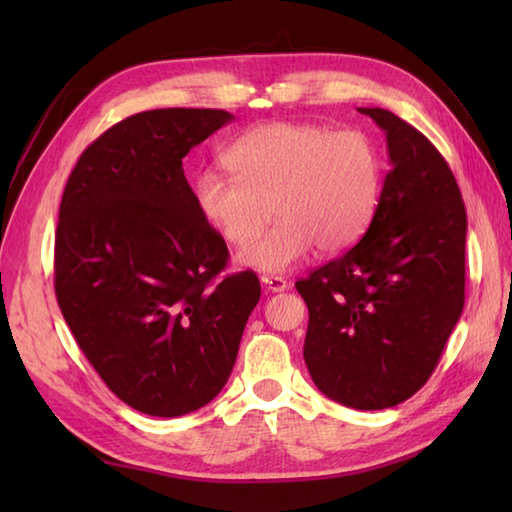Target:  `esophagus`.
I'll return each instance as SVG.
<instances>
[{
	"label": "esophagus",
	"instance_id": "1",
	"mask_svg": "<svg viewBox=\"0 0 512 512\" xmlns=\"http://www.w3.org/2000/svg\"><path fill=\"white\" fill-rule=\"evenodd\" d=\"M262 284L270 292H284L288 288V281L284 277H273V275H264Z\"/></svg>",
	"mask_w": 512,
	"mask_h": 512
}]
</instances>
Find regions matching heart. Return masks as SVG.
<instances>
[{
    "label": "heart",
    "mask_w": 512,
    "mask_h": 512,
    "mask_svg": "<svg viewBox=\"0 0 512 512\" xmlns=\"http://www.w3.org/2000/svg\"><path fill=\"white\" fill-rule=\"evenodd\" d=\"M233 178L200 173L195 206L228 246L252 243L269 219L276 226L239 255V264L262 273H286L310 255L339 253L361 237L380 200L383 165L361 129L314 123L253 127L224 151Z\"/></svg>",
    "instance_id": "heart-1"
}]
</instances>
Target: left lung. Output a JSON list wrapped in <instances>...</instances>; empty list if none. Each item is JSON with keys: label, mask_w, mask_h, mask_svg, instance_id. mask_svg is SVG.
I'll use <instances>...</instances> for the list:
<instances>
[{"label": "left lung", "mask_w": 512, "mask_h": 512, "mask_svg": "<svg viewBox=\"0 0 512 512\" xmlns=\"http://www.w3.org/2000/svg\"><path fill=\"white\" fill-rule=\"evenodd\" d=\"M387 136L389 173L363 239L295 284L303 358L345 407H396L427 383L464 308L466 209L453 171L416 127L358 107Z\"/></svg>", "instance_id": "1"}]
</instances>
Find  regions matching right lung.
Returning <instances> with one entry per match:
<instances>
[{
  "mask_svg": "<svg viewBox=\"0 0 512 512\" xmlns=\"http://www.w3.org/2000/svg\"><path fill=\"white\" fill-rule=\"evenodd\" d=\"M224 110H149L107 129L65 184L54 292L103 383L136 411L176 418L211 402L233 372L262 286L224 275L182 158L231 123Z\"/></svg>",
  "mask_w": 512,
  "mask_h": 512,
  "instance_id": "obj_1",
  "label": "right lung"
}]
</instances>
